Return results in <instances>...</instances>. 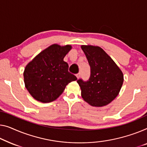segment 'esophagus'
<instances>
[{"mask_svg":"<svg viewBox=\"0 0 147 147\" xmlns=\"http://www.w3.org/2000/svg\"><path fill=\"white\" fill-rule=\"evenodd\" d=\"M76 77H77V78H79V77L80 76V73H78V74H76Z\"/></svg>","mask_w":147,"mask_h":147,"instance_id":"1","label":"esophagus"}]
</instances>
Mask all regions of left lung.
<instances>
[{
    "instance_id": "8db88e82",
    "label": "left lung",
    "mask_w": 147,
    "mask_h": 147,
    "mask_svg": "<svg viewBox=\"0 0 147 147\" xmlns=\"http://www.w3.org/2000/svg\"><path fill=\"white\" fill-rule=\"evenodd\" d=\"M81 48L90 67L89 79L77 80L81 96L92 106H106L119 94L123 82V74L101 47L82 45Z\"/></svg>"
}]
</instances>
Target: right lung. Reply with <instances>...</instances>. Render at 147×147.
<instances>
[{"mask_svg":"<svg viewBox=\"0 0 147 147\" xmlns=\"http://www.w3.org/2000/svg\"><path fill=\"white\" fill-rule=\"evenodd\" d=\"M71 49L54 44L43 50L31 62L24 72L26 88L38 101L47 103L56 100L67 85L77 80L69 72V65L63 61Z\"/></svg>","mask_w":147,"mask_h":147,"instance_id":"1","label":"right lung"}]
</instances>
